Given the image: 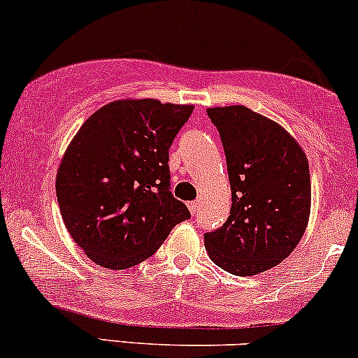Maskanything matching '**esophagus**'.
<instances>
[{
    "mask_svg": "<svg viewBox=\"0 0 358 358\" xmlns=\"http://www.w3.org/2000/svg\"><path fill=\"white\" fill-rule=\"evenodd\" d=\"M198 208H200V200L188 201V210H190L192 215H195L198 212Z\"/></svg>",
    "mask_w": 358,
    "mask_h": 358,
    "instance_id": "34e87169",
    "label": "esophagus"
}]
</instances>
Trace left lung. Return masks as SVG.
Instances as JSON below:
<instances>
[{
    "label": "left lung",
    "mask_w": 358,
    "mask_h": 358,
    "mask_svg": "<svg viewBox=\"0 0 358 358\" xmlns=\"http://www.w3.org/2000/svg\"><path fill=\"white\" fill-rule=\"evenodd\" d=\"M206 113L225 150L231 208L223 227L205 234V248L234 275L266 272L294 252L307 228L308 160L285 128L247 106Z\"/></svg>",
    "instance_id": "8db88e82"
}]
</instances>
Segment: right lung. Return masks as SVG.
I'll return each mask as SVG.
<instances>
[{"mask_svg":"<svg viewBox=\"0 0 358 358\" xmlns=\"http://www.w3.org/2000/svg\"><path fill=\"white\" fill-rule=\"evenodd\" d=\"M192 111L153 98L111 101L68 145L56 173L59 212L96 265L130 268L190 218L170 192L168 150Z\"/></svg>","mask_w":358,"mask_h":358,"instance_id":"1","label":"right lung"}]
</instances>
